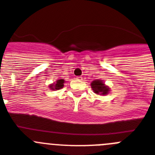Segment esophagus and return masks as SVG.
<instances>
[{
  "mask_svg": "<svg viewBox=\"0 0 155 155\" xmlns=\"http://www.w3.org/2000/svg\"><path fill=\"white\" fill-rule=\"evenodd\" d=\"M82 78L81 76H78V77H77V80H78V81H82Z\"/></svg>",
  "mask_w": 155,
  "mask_h": 155,
  "instance_id": "34e87169",
  "label": "esophagus"
}]
</instances>
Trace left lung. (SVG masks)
<instances>
[{"label": "left lung", "instance_id": "1", "mask_svg": "<svg viewBox=\"0 0 155 155\" xmlns=\"http://www.w3.org/2000/svg\"><path fill=\"white\" fill-rule=\"evenodd\" d=\"M91 84V87L94 91L97 94L105 95L108 93L109 88L107 86H105V84L102 82V81L95 80Z\"/></svg>", "mask_w": 155, "mask_h": 155}]
</instances>
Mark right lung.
I'll return each mask as SVG.
<instances>
[{
  "instance_id": "add662e5",
  "label": "right lung",
  "mask_w": 155,
  "mask_h": 155,
  "mask_svg": "<svg viewBox=\"0 0 155 155\" xmlns=\"http://www.w3.org/2000/svg\"><path fill=\"white\" fill-rule=\"evenodd\" d=\"M64 79L58 80L56 84L50 85V88L52 89V90H59V89L62 88L64 87Z\"/></svg>"
}]
</instances>
